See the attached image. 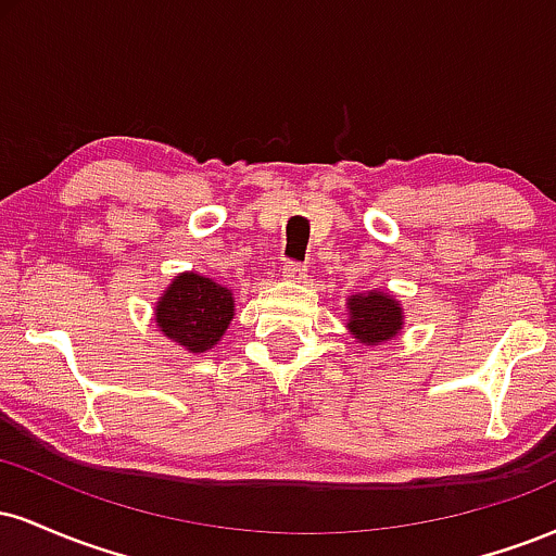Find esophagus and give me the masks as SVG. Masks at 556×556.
I'll return each instance as SVG.
<instances>
[{
  "label": "esophagus",
  "instance_id": "esophagus-1",
  "mask_svg": "<svg viewBox=\"0 0 556 556\" xmlns=\"http://www.w3.org/2000/svg\"><path fill=\"white\" fill-rule=\"evenodd\" d=\"M305 274H308V269L303 264H298V261H287L282 266V277L290 279V282H300V279H305Z\"/></svg>",
  "mask_w": 556,
  "mask_h": 556
}]
</instances>
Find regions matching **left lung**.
<instances>
[{
	"mask_svg": "<svg viewBox=\"0 0 556 556\" xmlns=\"http://www.w3.org/2000/svg\"><path fill=\"white\" fill-rule=\"evenodd\" d=\"M348 329L353 331L355 340L363 344H381L400 334L402 329V308L400 300L389 292H358L348 298Z\"/></svg>",
	"mask_w": 556,
	"mask_h": 556,
	"instance_id": "left-lung-1",
	"label": "left lung"
}]
</instances>
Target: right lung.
<instances>
[{
	"label": "right lung",
	"instance_id": "add662e5",
	"mask_svg": "<svg viewBox=\"0 0 556 556\" xmlns=\"http://www.w3.org/2000/svg\"><path fill=\"white\" fill-rule=\"evenodd\" d=\"M156 327L190 353H206L222 340L235 316V298L227 287L195 271L172 279L156 303Z\"/></svg>",
	"mask_w": 556,
	"mask_h": 556
}]
</instances>
